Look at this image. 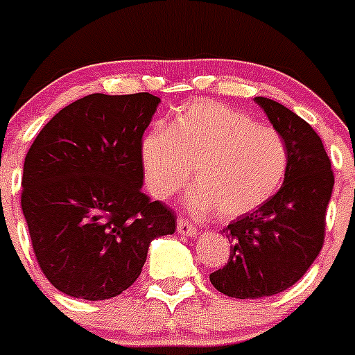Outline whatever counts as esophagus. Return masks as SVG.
<instances>
[{
    "label": "esophagus",
    "instance_id": "34e87169",
    "mask_svg": "<svg viewBox=\"0 0 355 355\" xmlns=\"http://www.w3.org/2000/svg\"><path fill=\"white\" fill-rule=\"evenodd\" d=\"M178 232H180L181 236L193 237V236H197V232H199V230H197V227H195L193 223L188 222L187 218H180V220H178Z\"/></svg>",
    "mask_w": 355,
    "mask_h": 355
}]
</instances>
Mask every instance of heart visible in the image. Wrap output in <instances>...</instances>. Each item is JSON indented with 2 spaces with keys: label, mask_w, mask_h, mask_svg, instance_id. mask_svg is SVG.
I'll return each instance as SVG.
<instances>
[{
  "label": "heart",
  "mask_w": 355,
  "mask_h": 355,
  "mask_svg": "<svg viewBox=\"0 0 355 355\" xmlns=\"http://www.w3.org/2000/svg\"><path fill=\"white\" fill-rule=\"evenodd\" d=\"M141 160L148 190L168 199L183 190L195 168L197 187L187 197L193 213L218 211L236 218L268 202L288 171V146L250 114L211 100L181 109L168 130L155 128L142 139Z\"/></svg>",
  "instance_id": "obj_1"
}]
</instances>
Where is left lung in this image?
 Returning a JSON list of instances; mask_svg holds the SVG:
<instances>
[{"mask_svg": "<svg viewBox=\"0 0 355 355\" xmlns=\"http://www.w3.org/2000/svg\"><path fill=\"white\" fill-rule=\"evenodd\" d=\"M288 146L284 184L266 204L230 222V257L211 272L213 287L229 297L259 299L287 291L308 271L326 237V209L334 174L315 130L282 103L257 96Z\"/></svg>", "mask_w": 355, "mask_h": 355, "instance_id": "left-lung-1", "label": "left lung"}]
</instances>
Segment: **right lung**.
<instances>
[{
  "label": "right lung",
  "mask_w": 355,
  "mask_h": 355,
  "mask_svg": "<svg viewBox=\"0 0 355 355\" xmlns=\"http://www.w3.org/2000/svg\"><path fill=\"white\" fill-rule=\"evenodd\" d=\"M158 103L149 93L87 95L26 155L22 213L38 266L63 294L116 297L139 278L149 243L174 234V211L141 190V142Z\"/></svg>",
  "instance_id": "obj_1"
}]
</instances>
